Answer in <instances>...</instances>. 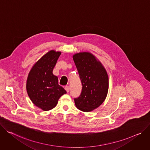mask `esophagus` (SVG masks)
Returning <instances> with one entry per match:
<instances>
[{
    "label": "esophagus",
    "mask_w": 150,
    "mask_h": 150,
    "mask_svg": "<svg viewBox=\"0 0 150 150\" xmlns=\"http://www.w3.org/2000/svg\"><path fill=\"white\" fill-rule=\"evenodd\" d=\"M65 89L66 90L67 92L69 93V91H70V86H65Z\"/></svg>",
    "instance_id": "34e87169"
}]
</instances>
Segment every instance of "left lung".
I'll list each match as a JSON object with an SVG mask.
<instances>
[{
	"label": "left lung",
	"mask_w": 150,
	"mask_h": 150,
	"mask_svg": "<svg viewBox=\"0 0 150 150\" xmlns=\"http://www.w3.org/2000/svg\"><path fill=\"white\" fill-rule=\"evenodd\" d=\"M82 85L80 95L74 98L76 107L89 112L100 106L108 91V77L100 61L89 52H80L73 56Z\"/></svg>",
	"instance_id": "1"
}]
</instances>
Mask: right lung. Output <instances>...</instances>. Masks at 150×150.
Here are the masks:
<instances>
[{
    "label": "right lung",
    "instance_id": "right-lung-1",
    "mask_svg": "<svg viewBox=\"0 0 150 150\" xmlns=\"http://www.w3.org/2000/svg\"><path fill=\"white\" fill-rule=\"evenodd\" d=\"M61 54L54 50L49 51L35 64L28 75V95L32 103L43 111L54 108L59 98L67 93L52 73Z\"/></svg>",
    "mask_w": 150,
    "mask_h": 150
}]
</instances>
